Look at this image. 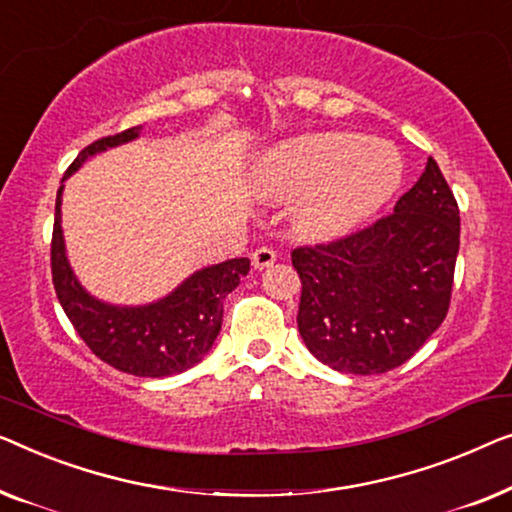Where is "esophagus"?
<instances>
[{"label": "esophagus", "mask_w": 512, "mask_h": 512, "mask_svg": "<svg viewBox=\"0 0 512 512\" xmlns=\"http://www.w3.org/2000/svg\"><path fill=\"white\" fill-rule=\"evenodd\" d=\"M276 259H278L276 250L257 248L253 253V266H255V269H266V266H271L273 262H276Z\"/></svg>", "instance_id": "obj_1"}]
</instances>
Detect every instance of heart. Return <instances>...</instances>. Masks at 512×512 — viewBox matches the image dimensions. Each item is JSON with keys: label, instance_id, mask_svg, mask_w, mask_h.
I'll return each instance as SVG.
<instances>
[{"label": "heart", "instance_id": "obj_1", "mask_svg": "<svg viewBox=\"0 0 512 512\" xmlns=\"http://www.w3.org/2000/svg\"><path fill=\"white\" fill-rule=\"evenodd\" d=\"M403 181L399 150L352 132L294 136L264 155L255 176L259 199L297 201L292 225L311 241L350 234L390 201Z\"/></svg>", "mask_w": 512, "mask_h": 512}]
</instances>
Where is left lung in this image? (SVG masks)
I'll use <instances>...</instances> for the list:
<instances>
[{
  "mask_svg": "<svg viewBox=\"0 0 512 512\" xmlns=\"http://www.w3.org/2000/svg\"><path fill=\"white\" fill-rule=\"evenodd\" d=\"M457 253L455 194L429 157L387 218L292 253L306 348L341 373L397 369L448 315Z\"/></svg>",
  "mask_w": 512,
  "mask_h": 512,
  "instance_id": "1",
  "label": "left lung"
}]
</instances>
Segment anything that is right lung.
I'll return each mask as SVG.
<instances>
[{"label":"right lung","instance_id":"1","mask_svg":"<svg viewBox=\"0 0 512 512\" xmlns=\"http://www.w3.org/2000/svg\"><path fill=\"white\" fill-rule=\"evenodd\" d=\"M141 127L106 136L81 150L62 178L55 199L53 246L50 266L57 299L85 345L113 369L139 378L176 376L199 364L222 327V301L243 276H248L250 259L236 257L204 266L187 276L167 297L143 306H118L102 301L78 283L67 259L62 236V192L64 181L74 176L83 162L104 150L139 139Z\"/></svg>","mask_w":512,"mask_h":512}]
</instances>
